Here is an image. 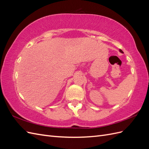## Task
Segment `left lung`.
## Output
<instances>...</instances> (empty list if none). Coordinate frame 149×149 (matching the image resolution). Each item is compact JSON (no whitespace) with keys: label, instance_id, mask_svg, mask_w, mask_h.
I'll list each match as a JSON object with an SVG mask.
<instances>
[{"label":"left lung","instance_id":"1","mask_svg":"<svg viewBox=\"0 0 149 149\" xmlns=\"http://www.w3.org/2000/svg\"><path fill=\"white\" fill-rule=\"evenodd\" d=\"M119 52H120V53H124V52H123V50H122V49H119Z\"/></svg>","mask_w":149,"mask_h":149}]
</instances>
